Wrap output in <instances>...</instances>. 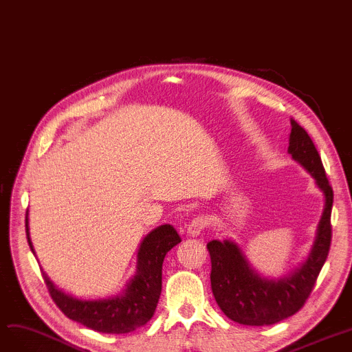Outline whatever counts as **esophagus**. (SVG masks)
Masks as SVG:
<instances>
[{"instance_id": "obj_1", "label": "esophagus", "mask_w": 352, "mask_h": 352, "mask_svg": "<svg viewBox=\"0 0 352 352\" xmlns=\"http://www.w3.org/2000/svg\"><path fill=\"white\" fill-rule=\"evenodd\" d=\"M208 224H210V221H208V218L206 215H197L191 221V223L188 224L187 232L190 235H192V236H197V235H199L202 231H204L208 227Z\"/></svg>"}]
</instances>
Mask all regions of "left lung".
I'll use <instances>...</instances> for the list:
<instances>
[{
    "label": "left lung",
    "instance_id": "8db88e82",
    "mask_svg": "<svg viewBox=\"0 0 352 352\" xmlns=\"http://www.w3.org/2000/svg\"><path fill=\"white\" fill-rule=\"evenodd\" d=\"M288 153L316 178L317 186L325 195L317 239L307 263L278 281H268L254 272L241 250L234 243L214 239L207 244L215 301L230 320L243 325H272L298 312L316 285L329 252L334 191L329 186L316 145L305 129L292 118Z\"/></svg>",
    "mask_w": 352,
    "mask_h": 352
}]
</instances>
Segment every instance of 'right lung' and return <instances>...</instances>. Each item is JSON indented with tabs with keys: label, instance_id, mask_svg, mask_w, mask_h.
<instances>
[{
	"label": "right lung",
	"instance_id": "1",
	"mask_svg": "<svg viewBox=\"0 0 352 352\" xmlns=\"http://www.w3.org/2000/svg\"><path fill=\"white\" fill-rule=\"evenodd\" d=\"M25 232L28 245L34 252L28 232V211L25 214ZM178 243H181V236L168 224L148 234L138 251L137 275L126 285L121 297L116 298L81 301L60 291L45 274L43 276L52 301L69 320L104 334H126L145 325L154 316L162 288L164 258Z\"/></svg>",
	"mask_w": 352,
	"mask_h": 352
}]
</instances>
